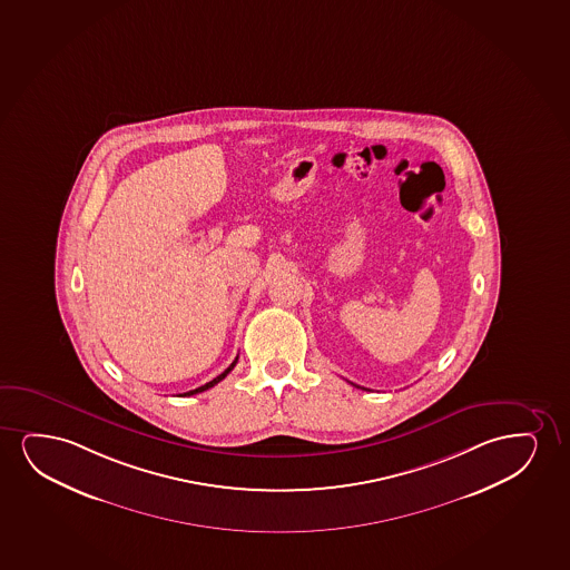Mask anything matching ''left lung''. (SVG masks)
Masks as SVG:
<instances>
[{
  "mask_svg": "<svg viewBox=\"0 0 570 570\" xmlns=\"http://www.w3.org/2000/svg\"><path fill=\"white\" fill-rule=\"evenodd\" d=\"M352 385H354V383H352ZM354 386H357V385H354ZM365 391H367V389H365Z\"/></svg>",
  "mask_w": 570,
  "mask_h": 570,
  "instance_id": "obj_1",
  "label": "left lung"
}]
</instances>
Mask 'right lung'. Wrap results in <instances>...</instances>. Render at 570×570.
Segmentation results:
<instances>
[{
    "mask_svg": "<svg viewBox=\"0 0 570 570\" xmlns=\"http://www.w3.org/2000/svg\"><path fill=\"white\" fill-rule=\"evenodd\" d=\"M236 363H237V357H236V360H234V362H232V365H229L228 370L224 371V373H220V375H218V377L213 379V381H210V383H207V385L199 386V389H195V391L184 392V394H179V396H193V394H197V392L208 391V389H210V386L218 385V383H220V381H223V379L226 377V375H228L229 371H232V370H234V367H236Z\"/></svg>",
    "mask_w": 570,
    "mask_h": 570,
    "instance_id": "obj_1",
    "label": "right lung"
}]
</instances>
